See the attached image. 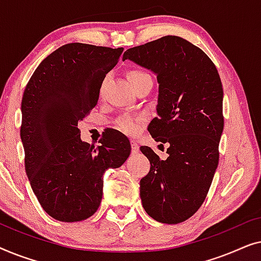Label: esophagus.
Returning a JSON list of instances; mask_svg holds the SVG:
<instances>
[{
  "mask_svg": "<svg viewBox=\"0 0 261 261\" xmlns=\"http://www.w3.org/2000/svg\"><path fill=\"white\" fill-rule=\"evenodd\" d=\"M132 153H138L139 152V145L135 140H132Z\"/></svg>",
  "mask_w": 261,
  "mask_h": 261,
  "instance_id": "esophagus-1",
  "label": "esophagus"
}]
</instances>
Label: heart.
<instances>
[{
    "label": "heart",
    "mask_w": 261,
    "mask_h": 261,
    "mask_svg": "<svg viewBox=\"0 0 261 261\" xmlns=\"http://www.w3.org/2000/svg\"><path fill=\"white\" fill-rule=\"evenodd\" d=\"M148 74L142 72V71H139V70H130L128 71L127 73V78L128 81L130 82V84H134L135 82L142 80L144 77H147ZM120 128L122 129L123 132H126L128 134H134L137 133L138 130V122L137 121L132 120V119H123L120 121Z\"/></svg>",
    "instance_id": "heart-1"
}]
</instances>
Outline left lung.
Returning a JSON list of instances; mask_svg holds the SVG:
<instances>
[{
    "instance_id": "obj_1",
    "label": "left lung",
    "mask_w": 261,
    "mask_h": 261,
    "mask_svg": "<svg viewBox=\"0 0 261 261\" xmlns=\"http://www.w3.org/2000/svg\"><path fill=\"white\" fill-rule=\"evenodd\" d=\"M156 76L158 116L148 132L169 144L162 160L142 146L151 169L140 180L142 206L152 219L176 224L188 220L204 202L219 165L223 132V89L208 56L185 39L166 35L124 52Z\"/></svg>"
}]
</instances>
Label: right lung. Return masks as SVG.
Listing matches in <instances>:
<instances>
[{"mask_svg": "<svg viewBox=\"0 0 261 261\" xmlns=\"http://www.w3.org/2000/svg\"><path fill=\"white\" fill-rule=\"evenodd\" d=\"M122 52V47L66 44L39 64L24 89L20 137L26 173L42 209L62 222L94 215L105 172L130 154L123 134H107L95 147L82 141L78 129Z\"/></svg>", "mask_w": 261, "mask_h": 261, "instance_id": "1", "label": "right lung"}]
</instances>
